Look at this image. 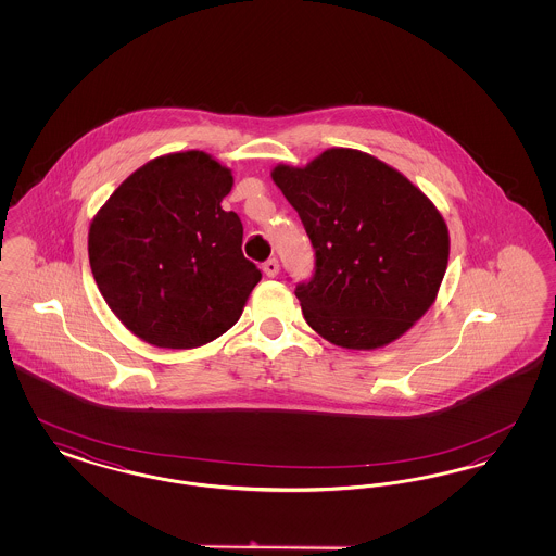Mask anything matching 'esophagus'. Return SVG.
Wrapping results in <instances>:
<instances>
[{"instance_id":"34e87169","label":"esophagus","mask_w":556,"mask_h":556,"mask_svg":"<svg viewBox=\"0 0 556 556\" xmlns=\"http://www.w3.org/2000/svg\"><path fill=\"white\" fill-rule=\"evenodd\" d=\"M266 277H275L279 273V261L277 258H268L265 265H263Z\"/></svg>"}]
</instances>
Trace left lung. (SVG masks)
<instances>
[{
  "mask_svg": "<svg viewBox=\"0 0 556 556\" xmlns=\"http://www.w3.org/2000/svg\"><path fill=\"white\" fill-rule=\"evenodd\" d=\"M273 181L315 248L295 286L306 323L331 344H390L433 304L448 266L446 223L424 191L381 160L333 148Z\"/></svg>",
  "mask_w": 556,
  "mask_h": 556,
  "instance_id": "8db88e82",
  "label": "left lung"
}]
</instances>
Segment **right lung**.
I'll return each mask as SVG.
<instances>
[{
	"label": "right lung",
	"mask_w": 556,
	"mask_h": 556,
	"mask_svg": "<svg viewBox=\"0 0 556 556\" xmlns=\"http://www.w3.org/2000/svg\"><path fill=\"white\" fill-rule=\"evenodd\" d=\"M231 170L191 150L152 160L89 227V265L110 311L148 344L186 350L231 329L263 273L220 208Z\"/></svg>",
	"instance_id": "obj_1"
}]
</instances>
